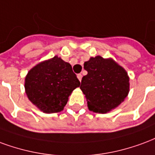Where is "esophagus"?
I'll return each instance as SVG.
<instances>
[{"label":"esophagus","mask_w":155,"mask_h":155,"mask_svg":"<svg viewBox=\"0 0 155 155\" xmlns=\"http://www.w3.org/2000/svg\"><path fill=\"white\" fill-rule=\"evenodd\" d=\"M77 77H78V78L79 81L81 82V81H82V74H81V73H79V74H78V76Z\"/></svg>","instance_id":"esophagus-1"}]
</instances>
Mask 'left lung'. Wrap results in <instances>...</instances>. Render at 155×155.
Segmentation results:
<instances>
[{
    "label": "left lung",
    "mask_w": 155,
    "mask_h": 155,
    "mask_svg": "<svg viewBox=\"0 0 155 155\" xmlns=\"http://www.w3.org/2000/svg\"><path fill=\"white\" fill-rule=\"evenodd\" d=\"M87 74L83 76L80 88L87 101L89 110L107 113L118 107L129 92V77L122 67L112 59L101 56L84 63Z\"/></svg>",
    "instance_id": "obj_1"
}]
</instances>
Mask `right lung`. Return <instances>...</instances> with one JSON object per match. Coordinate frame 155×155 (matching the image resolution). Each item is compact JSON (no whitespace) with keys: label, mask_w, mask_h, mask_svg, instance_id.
Here are the masks:
<instances>
[{"label":"right lung","mask_w":155,"mask_h":155,"mask_svg":"<svg viewBox=\"0 0 155 155\" xmlns=\"http://www.w3.org/2000/svg\"><path fill=\"white\" fill-rule=\"evenodd\" d=\"M79 86L72 66L57 56L34 67L25 82L28 98L45 113L63 110L69 95Z\"/></svg>","instance_id":"right-lung-1"}]
</instances>
